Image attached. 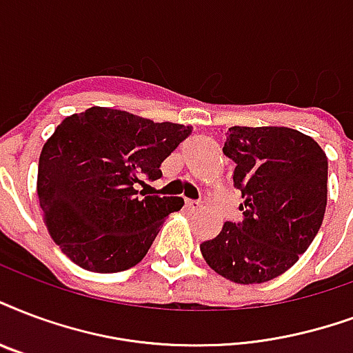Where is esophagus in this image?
Returning <instances> with one entry per match:
<instances>
[{
	"mask_svg": "<svg viewBox=\"0 0 353 353\" xmlns=\"http://www.w3.org/2000/svg\"><path fill=\"white\" fill-rule=\"evenodd\" d=\"M185 207H187L188 211H198V209H200V207H201V203H200V201L187 200V201H185Z\"/></svg>",
	"mask_w": 353,
	"mask_h": 353,
	"instance_id": "esophagus-1",
	"label": "esophagus"
}]
</instances>
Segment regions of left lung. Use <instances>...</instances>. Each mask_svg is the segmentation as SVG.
<instances>
[{
	"label": "left lung",
	"mask_w": 353,
	"mask_h": 353,
	"mask_svg": "<svg viewBox=\"0 0 353 353\" xmlns=\"http://www.w3.org/2000/svg\"><path fill=\"white\" fill-rule=\"evenodd\" d=\"M235 163L242 194L239 224L225 222L200 244L222 278L265 283L287 272L319 233L327 203V157L316 142L290 128L233 125L222 148Z\"/></svg>",
	"instance_id": "obj_1"
}]
</instances>
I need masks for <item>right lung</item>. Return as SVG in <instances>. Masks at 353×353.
Segmentation results:
<instances>
[{
  "label": "right lung",
  "mask_w": 353,
  "mask_h": 353,
  "mask_svg": "<svg viewBox=\"0 0 353 353\" xmlns=\"http://www.w3.org/2000/svg\"><path fill=\"white\" fill-rule=\"evenodd\" d=\"M190 133L109 107L64 118L40 152L37 177L44 222L63 254L99 274L141 263L183 200L139 196L137 183L159 179L161 163Z\"/></svg>",
  "instance_id": "obj_1"
}]
</instances>
